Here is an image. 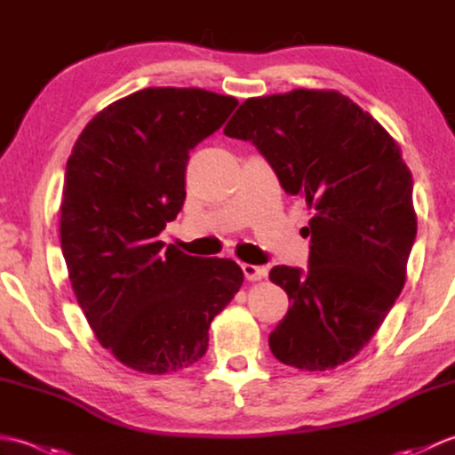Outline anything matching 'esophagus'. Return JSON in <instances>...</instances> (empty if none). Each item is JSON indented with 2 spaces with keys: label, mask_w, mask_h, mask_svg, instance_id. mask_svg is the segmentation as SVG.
Wrapping results in <instances>:
<instances>
[{
  "label": "esophagus",
  "mask_w": 455,
  "mask_h": 455,
  "mask_svg": "<svg viewBox=\"0 0 455 455\" xmlns=\"http://www.w3.org/2000/svg\"><path fill=\"white\" fill-rule=\"evenodd\" d=\"M243 272H244L248 282H259V279L266 277V269L259 266H252V264H243Z\"/></svg>",
  "instance_id": "obj_1"
}]
</instances>
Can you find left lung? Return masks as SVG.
Instances as JSON below:
<instances>
[{"mask_svg": "<svg viewBox=\"0 0 455 455\" xmlns=\"http://www.w3.org/2000/svg\"><path fill=\"white\" fill-rule=\"evenodd\" d=\"M225 134L252 140L313 215L307 272H269L289 297L269 350L297 370H334L371 340L407 282L417 212L399 144L336 90L250 98Z\"/></svg>", "mask_w": 455, "mask_h": 455, "instance_id": "8db88e82", "label": "left lung"}]
</instances>
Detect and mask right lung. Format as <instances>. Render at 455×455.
Listing matches in <instances>:
<instances>
[{"mask_svg": "<svg viewBox=\"0 0 455 455\" xmlns=\"http://www.w3.org/2000/svg\"><path fill=\"white\" fill-rule=\"evenodd\" d=\"M238 101L201 88H147L85 124L66 164L60 244L100 344L134 371L199 362L209 326L244 282L233 259L188 256L158 235L186 199L189 150Z\"/></svg>", "mask_w": 455, "mask_h": 455, "instance_id": "right-lung-1", "label": "right lung"}]
</instances>
